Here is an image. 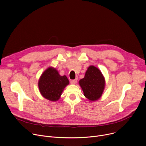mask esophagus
<instances>
[{"label": "esophagus", "instance_id": "obj_1", "mask_svg": "<svg viewBox=\"0 0 146 146\" xmlns=\"http://www.w3.org/2000/svg\"><path fill=\"white\" fill-rule=\"evenodd\" d=\"M70 83L72 84H76L77 83V80L75 79V80H72L70 81Z\"/></svg>", "mask_w": 146, "mask_h": 146}]
</instances>
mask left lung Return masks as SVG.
Here are the masks:
<instances>
[{
	"instance_id": "left-lung-1",
	"label": "left lung",
	"mask_w": 146,
	"mask_h": 146,
	"mask_svg": "<svg viewBox=\"0 0 146 146\" xmlns=\"http://www.w3.org/2000/svg\"><path fill=\"white\" fill-rule=\"evenodd\" d=\"M79 84L82 88L84 95L90 101L99 100L103 93L106 82L100 70L94 66H90L81 79Z\"/></svg>"
}]
</instances>
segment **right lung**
Instances as JSON below:
<instances>
[{
  "label": "right lung",
  "instance_id": "add662e5",
  "mask_svg": "<svg viewBox=\"0 0 146 146\" xmlns=\"http://www.w3.org/2000/svg\"><path fill=\"white\" fill-rule=\"evenodd\" d=\"M69 84L66 76H61L54 68H48L38 81V87L44 98L53 102L59 100L64 88Z\"/></svg>",
  "mask_w": 146,
  "mask_h": 146
}]
</instances>
